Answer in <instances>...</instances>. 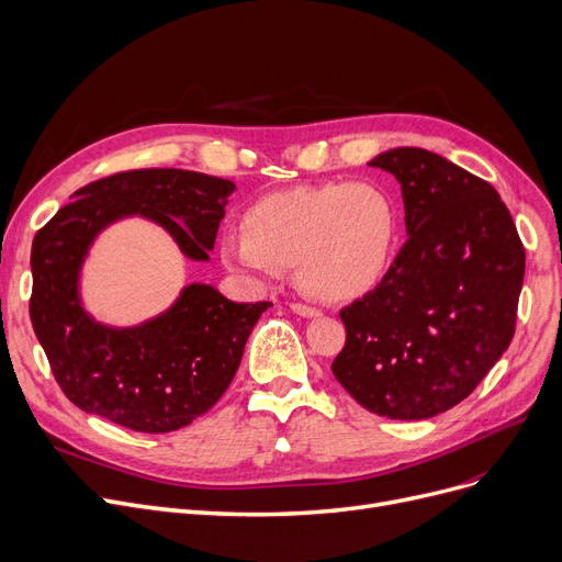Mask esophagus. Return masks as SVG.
Here are the masks:
<instances>
[{
  "mask_svg": "<svg viewBox=\"0 0 562 562\" xmlns=\"http://www.w3.org/2000/svg\"><path fill=\"white\" fill-rule=\"evenodd\" d=\"M290 311H292V313H297V315H302V317H319V315H323V313H319L317 308L306 306V304H290Z\"/></svg>",
  "mask_w": 562,
  "mask_h": 562,
  "instance_id": "obj_1",
  "label": "esophagus"
}]
</instances>
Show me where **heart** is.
Listing matches in <instances>:
<instances>
[{"label": "heart", "instance_id": "b5f03b06", "mask_svg": "<svg viewBox=\"0 0 562 562\" xmlns=\"http://www.w3.org/2000/svg\"><path fill=\"white\" fill-rule=\"evenodd\" d=\"M397 231V205L378 182L297 184L256 199L243 235H224L220 254L231 270L262 281L295 267L311 297L352 302L386 277Z\"/></svg>", "mask_w": 562, "mask_h": 562}]
</instances>
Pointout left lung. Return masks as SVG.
Listing matches in <instances>:
<instances>
[{"instance_id": "1", "label": "left lung", "mask_w": 562, "mask_h": 562, "mask_svg": "<svg viewBox=\"0 0 562 562\" xmlns=\"http://www.w3.org/2000/svg\"><path fill=\"white\" fill-rule=\"evenodd\" d=\"M370 167L400 182L407 243L382 283L340 311L331 370L368 412L420 420L480 384L515 336L526 254L490 182L423 148Z\"/></svg>"}]
</instances>
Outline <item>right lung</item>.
I'll return each mask as SVG.
<instances>
[{"label":"right lung","instance_id":"right-lung-1","mask_svg":"<svg viewBox=\"0 0 562 562\" xmlns=\"http://www.w3.org/2000/svg\"><path fill=\"white\" fill-rule=\"evenodd\" d=\"M233 192L231 180L196 171H123L77 190L36 233L30 315L75 407L162 435L190 425L224 395L270 302L237 304L207 283H190L159 315L112 327L85 308L79 281L95 237L127 217L162 226L182 256L207 262Z\"/></svg>","mask_w":562,"mask_h":562}]
</instances>
